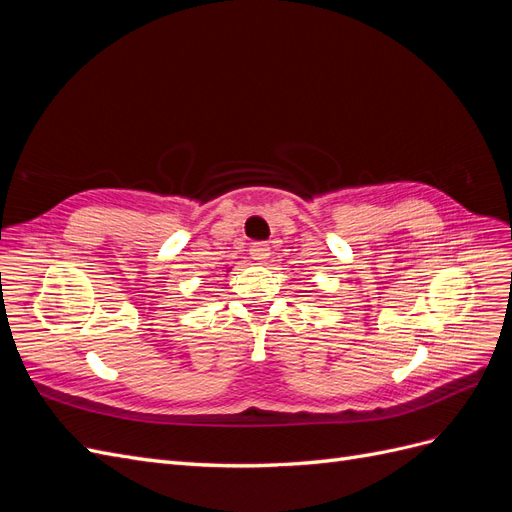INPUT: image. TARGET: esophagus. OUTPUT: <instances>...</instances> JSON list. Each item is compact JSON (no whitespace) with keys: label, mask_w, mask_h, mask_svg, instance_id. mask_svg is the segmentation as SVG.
<instances>
[{"label":"esophagus","mask_w":512,"mask_h":512,"mask_svg":"<svg viewBox=\"0 0 512 512\" xmlns=\"http://www.w3.org/2000/svg\"><path fill=\"white\" fill-rule=\"evenodd\" d=\"M250 254H252V258H254L256 262H265V260L271 256V247H269L267 243H254Z\"/></svg>","instance_id":"34e87169"}]
</instances>
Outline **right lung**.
<instances>
[{
    "mask_svg": "<svg viewBox=\"0 0 512 512\" xmlns=\"http://www.w3.org/2000/svg\"><path fill=\"white\" fill-rule=\"evenodd\" d=\"M228 271H230V269H228Z\"/></svg>",
    "mask_w": 512,
    "mask_h": 512,
    "instance_id": "add662e5",
    "label": "right lung"
}]
</instances>
